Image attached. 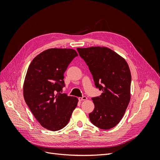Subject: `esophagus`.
I'll use <instances>...</instances> for the list:
<instances>
[{
    "label": "esophagus",
    "instance_id": "34e87169",
    "mask_svg": "<svg viewBox=\"0 0 160 160\" xmlns=\"http://www.w3.org/2000/svg\"><path fill=\"white\" fill-rule=\"evenodd\" d=\"M87 99H88V98H87L86 96H83V97H82V98H79V101H85V100H87Z\"/></svg>",
    "mask_w": 160,
    "mask_h": 160
}]
</instances>
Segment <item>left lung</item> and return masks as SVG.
Segmentation results:
<instances>
[{
	"label": "left lung",
	"instance_id": "obj_1",
	"mask_svg": "<svg viewBox=\"0 0 160 160\" xmlns=\"http://www.w3.org/2000/svg\"><path fill=\"white\" fill-rule=\"evenodd\" d=\"M77 50L88 65L95 87L103 92L92 98L95 108L89 115L91 122L102 129L113 128L122 120L130 101L132 75L127 62L108 47Z\"/></svg>",
	"mask_w": 160,
	"mask_h": 160
}]
</instances>
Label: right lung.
Wrapping results in <instances>:
<instances>
[{"instance_id":"right-lung-1","label":"right lung","mask_w":160,"mask_h":160,"mask_svg":"<svg viewBox=\"0 0 160 160\" xmlns=\"http://www.w3.org/2000/svg\"><path fill=\"white\" fill-rule=\"evenodd\" d=\"M77 52L71 49H49L38 54L27 69L24 99L43 128L55 132L69 123L78 99L61 93L64 72Z\"/></svg>"}]
</instances>
